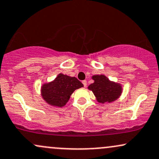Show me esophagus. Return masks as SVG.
Instances as JSON below:
<instances>
[{
	"label": "esophagus",
	"instance_id": "esophagus-1",
	"mask_svg": "<svg viewBox=\"0 0 159 159\" xmlns=\"http://www.w3.org/2000/svg\"><path fill=\"white\" fill-rule=\"evenodd\" d=\"M82 83H83V84H84V87H87V81H86V80H84V81H82Z\"/></svg>",
	"mask_w": 159,
	"mask_h": 159
}]
</instances>
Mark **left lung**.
I'll use <instances>...</instances> for the list:
<instances>
[{"mask_svg":"<svg viewBox=\"0 0 159 159\" xmlns=\"http://www.w3.org/2000/svg\"><path fill=\"white\" fill-rule=\"evenodd\" d=\"M94 83L88 87L93 91L98 102H112L116 100L121 93V87L120 84L111 82L104 75L93 76Z\"/></svg>","mask_w":159,"mask_h":159,"instance_id":"8db88e82","label":"left lung"}]
</instances>
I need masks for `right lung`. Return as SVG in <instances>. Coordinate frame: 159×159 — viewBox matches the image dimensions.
Segmentation results:
<instances>
[{
  "instance_id": "right-lung-1",
  "label": "right lung",
  "mask_w": 159,
  "mask_h": 159,
  "mask_svg": "<svg viewBox=\"0 0 159 159\" xmlns=\"http://www.w3.org/2000/svg\"><path fill=\"white\" fill-rule=\"evenodd\" d=\"M83 87V84L75 77L59 74L54 81L42 87L41 93L48 104L61 107L67 103L75 89Z\"/></svg>"
}]
</instances>
